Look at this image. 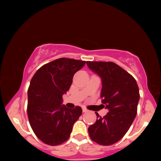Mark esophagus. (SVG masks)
Here are the masks:
<instances>
[{"label": "esophagus", "instance_id": "esophagus-1", "mask_svg": "<svg viewBox=\"0 0 161 161\" xmlns=\"http://www.w3.org/2000/svg\"><path fill=\"white\" fill-rule=\"evenodd\" d=\"M82 111H83L84 113H86V112H88V111H89V110L87 109V108H86L85 107L82 108Z\"/></svg>", "mask_w": 161, "mask_h": 161}]
</instances>
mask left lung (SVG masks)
I'll use <instances>...</instances> for the list:
<instances>
[{
	"label": "left lung",
	"mask_w": 161,
	"mask_h": 161,
	"mask_svg": "<svg viewBox=\"0 0 161 161\" xmlns=\"http://www.w3.org/2000/svg\"><path fill=\"white\" fill-rule=\"evenodd\" d=\"M86 64L102 77V102L108 110L103 117L96 112L97 121L88 129L89 137L99 145H112L131 126L137 114L139 89L134 77L114 62L87 61Z\"/></svg>",
	"instance_id": "left-lung-1"
}]
</instances>
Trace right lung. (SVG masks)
<instances>
[{
  "label": "right lung",
  "mask_w": 161,
  "mask_h": 161,
  "mask_svg": "<svg viewBox=\"0 0 161 161\" xmlns=\"http://www.w3.org/2000/svg\"><path fill=\"white\" fill-rule=\"evenodd\" d=\"M86 62L62 58L43 65L35 72L28 92V120L39 139L58 146L69 138L73 125L82 114L80 107L61 105L62 95L69 90L74 75Z\"/></svg>",
  "instance_id": "add662e5"
}]
</instances>
